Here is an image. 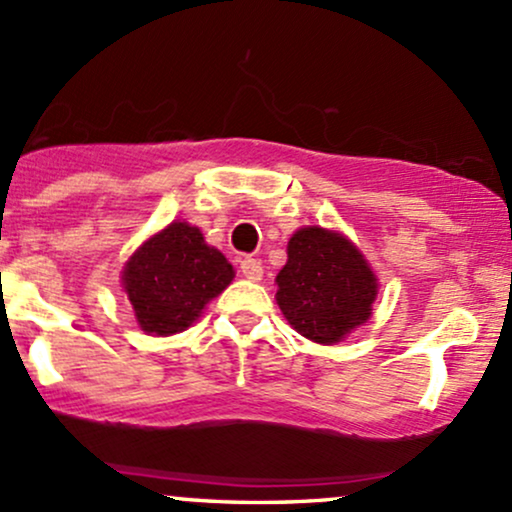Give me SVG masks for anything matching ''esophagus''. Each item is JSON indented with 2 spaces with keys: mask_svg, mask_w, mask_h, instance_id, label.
Instances as JSON below:
<instances>
[{
  "mask_svg": "<svg viewBox=\"0 0 512 512\" xmlns=\"http://www.w3.org/2000/svg\"><path fill=\"white\" fill-rule=\"evenodd\" d=\"M239 271L246 280H254V283H258V280L263 278V266H261V261H258V258H249V256L241 258Z\"/></svg>",
  "mask_w": 512,
  "mask_h": 512,
  "instance_id": "1",
  "label": "esophagus"
}]
</instances>
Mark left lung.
Wrapping results in <instances>:
<instances>
[{
	"label": "left lung",
	"instance_id": "obj_1",
	"mask_svg": "<svg viewBox=\"0 0 512 512\" xmlns=\"http://www.w3.org/2000/svg\"><path fill=\"white\" fill-rule=\"evenodd\" d=\"M275 283V300L292 329L324 346L365 324L377 297V278L365 256L353 241L324 227L292 234Z\"/></svg>",
	"mask_w": 512,
	"mask_h": 512
}]
</instances>
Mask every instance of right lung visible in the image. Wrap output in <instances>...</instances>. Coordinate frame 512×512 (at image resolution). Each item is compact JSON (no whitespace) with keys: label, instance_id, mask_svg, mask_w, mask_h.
I'll list each match as a JSON object with an SVG mask.
<instances>
[{"label":"right lung","instance_id":"1","mask_svg":"<svg viewBox=\"0 0 512 512\" xmlns=\"http://www.w3.org/2000/svg\"><path fill=\"white\" fill-rule=\"evenodd\" d=\"M232 278V263L188 222H171L149 237L123 268L137 324L152 336L186 331Z\"/></svg>","mask_w":512,"mask_h":512}]
</instances>
